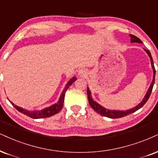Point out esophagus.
Wrapping results in <instances>:
<instances>
[{
  "mask_svg": "<svg viewBox=\"0 0 158 158\" xmlns=\"http://www.w3.org/2000/svg\"><path fill=\"white\" fill-rule=\"evenodd\" d=\"M77 74H78L79 77H85V76H86L87 72H86V70H85V69H81L79 70L78 73H77Z\"/></svg>",
  "mask_w": 158,
  "mask_h": 158,
  "instance_id": "esophagus-1",
  "label": "esophagus"
}]
</instances>
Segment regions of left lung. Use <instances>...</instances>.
<instances>
[{
    "label": "left lung",
    "mask_w": 158,
    "mask_h": 158,
    "mask_svg": "<svg viewBox=\"0 0 158 158\" xmlns=\"http://www.w3.org/2000/svg\"><path fill=\"white\" fill-rule=\"evenodd\" d=\"M130 42L131 43H134V42H137V43H142V42L141 41L140 39H139L137 36H134L133 34H130ZM144 51L147 52V55L149 56V58H150V61H151V65H152V68L153 70V78L152 81V83L150 85H149V89L146 93L143 99L142 100V101L139 104H138L137 106L134 107L133 108H130V109H127V110H111V109H108L104 108L102 106H100L99 103H97V102L93 100L92 97H91V92L90 91V89L88 87L87 88V94H88V100H89V105H90L91 108H93V110H95L97 113L100 114L102 116H106V117L110 118H122L124 117V116H127L130 114H133V113L135 112L136 110H138L139 109H140L141 107L143 106V105L145 104L146 102H147V100H149V96H150L152 91V88H153V85L154 83H155V66H154V62H153V59L152 57V55L150 53V52L147 49H143Z\"/></svg>",
    "instance_id": "8db88e82"
}]
</instances>
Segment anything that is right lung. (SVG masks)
<instances>
[{"instance_id": "right-lung-1", "label": "right lung", "mask_w": 158, "mask_h": 158, "mask_svg": "<svg viewBox=\"0 0 158 158\" xmlns=\"http://www.w3.org/2000/svg\"><path fill=\"white\" fill-rule=\"evenodd\" d=\"M77 80V77H72L71 79H69V81H68L67 84H66L65 87L62 91L61 96H60L59 99H58V102L55 103V104L52 105L48 108H43L42 110H27V109L23 108L21 107H19L15 105L12 102H11L10 100L8 99L10 102L11 103V105L15 107V108L17 109L18 111H19L22 114L26 115V116H29V117L32 118H46V117H49V116H53L56 114H58L60 110H61L62 108H63V105H64V96H65V93L68 88L73 83L75 82V81Z\"/></svg>"}]
</instances>
